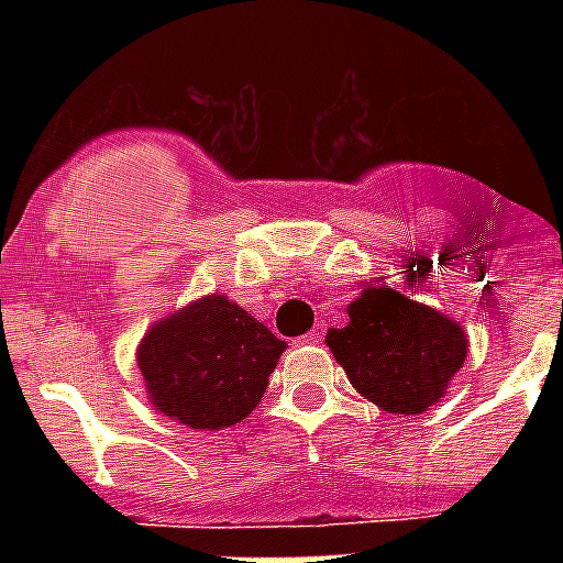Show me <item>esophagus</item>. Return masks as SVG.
<instances>
[{
    "instance_id": "esophagus-1",
    "label": "esophagus",
    "mask_w": 563,
    "mask_h": 563,
    "mask_svg": "<svg viewBox=\"0 0 563 563\" xmlns=\"http://www.w3.org/2000/svg\"><path fill=\"white\" fill-rule=\"evenodd\" d=\"M321 339H324V324L312 327V330H309L307 335H300V342H303V344H318V342H321Z\"/></svg>"
}]
</instances>
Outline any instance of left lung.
Returning <instances> with one entry per match:
<instances>
[{
  "label": "left lung",
  "mask_w": 563,
  "mask_h": 563,
  "mask_svg": "<svg viewBox=\"0 0 563 563\" xmlns=\"http://www.w3.org/2000/svg\"><path fill=\"white\" fill-rule=\"evenodd\" d=\"M347 316L327 344L353 388L394 415L427 411L467 356L462 327L385 286H368Z\"/></svg>",
  "instance_id": "obj_1"
}]
</instances>
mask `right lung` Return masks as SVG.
Masks as SVG:
<instances>
[{"label":"right lung","mask_w":563,"mask_h":563,"mask_svg":"<svg viewBox=\"0 0 563 563\" xmlns=\"http://www.w3.org/2000/svg\"><path fill=\"white\" fill-rule=\"evenodd\" d=\"M286 342L224 295L163 318L136 351L148 397L192 429L233 427L263 400Z\"/></svg>","instance_id":"right-lung-1"}]
</instances>
